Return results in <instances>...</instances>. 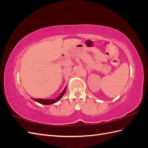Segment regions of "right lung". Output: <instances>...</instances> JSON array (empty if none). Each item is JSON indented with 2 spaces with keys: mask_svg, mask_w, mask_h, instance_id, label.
Instances as JSON below:
<instances>
[{
  "mask_svg": "<svg viewBox=\"0 0 148 148\" xmlns=\"http://www.w3.org/2000/svg\"><path fill=\"white\" fill-rule=\"evenodd\" d=\"M66 87L65 88V89H64L62 92L60 94V95L58 96L56 99H33L34 101H36L40 104H42L44 105H49V104H53V103H55L56 102H57L60 99V98L64 96V95L65 94V92H66Z\"/></svg>",
  "mask_w": 148,
  "mask_h": 148,
  "instance_id": "right-lung-1",
  "label": "right lung"
}]
</instances>
